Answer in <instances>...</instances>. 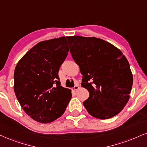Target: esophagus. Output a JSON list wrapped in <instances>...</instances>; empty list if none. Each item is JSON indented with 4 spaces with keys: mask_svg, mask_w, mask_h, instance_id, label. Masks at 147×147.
<instances>
[{
    "mask_svg": "<svg viewBox=\"0 0 147 147\" xmlns=\"http://www.w3.org/2000/svg\"><path fill=\"white\" fill-rule=\"evenodd\" d=\"M78 88H79V85L76 84V85H75V86H74V87L73 88H72V90L76 92L78 89Z\"/></svg>",
    "mask_w": 147,
    "mask_h": 147,
    "instance_id": "obj_1",
    "label": "esophagus"
}]
</instances>
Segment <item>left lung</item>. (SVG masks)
Returning a JSON list of instances; mask_svg holds the SVG:
<instances>
[{
    "mask_svg": "<svg viewBox=\"0 0 147 147\" xmlns=\"http://www.w3.org/2000/svg\"><path fill=\"white\" fill-rule=\"evenodd\" d=\"M67 39L82 75L81 85L89 92L83 102L85 108L99 119L118 115L129 101L133 84L126 57L111 43L99 38L69 36Z\"/></svg>",
    "mask_w": 147,
    "mask_h": 147,
    "instance_id": "left-lung-1",
    "label": "left lung"
}]
</instances>
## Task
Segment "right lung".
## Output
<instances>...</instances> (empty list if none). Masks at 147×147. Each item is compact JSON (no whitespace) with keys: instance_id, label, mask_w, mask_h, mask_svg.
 <instances>
[{"instance_id":"1","label":"right lung","mask_w":147,"mask_h":147,"mask_svg":"<svg viewBox=\"0 0 147 147\" xmlns=\"http://www.w3.org/2000/svg\"><path fill=\"white\" fill-rule=\"evenodd\" d=\"M69 52L65 37L38 43L20 60L14 71V91L24 112L48 123L61 117L71 98L63 87L59 71Z\"/></svg>"}]
</instances>
